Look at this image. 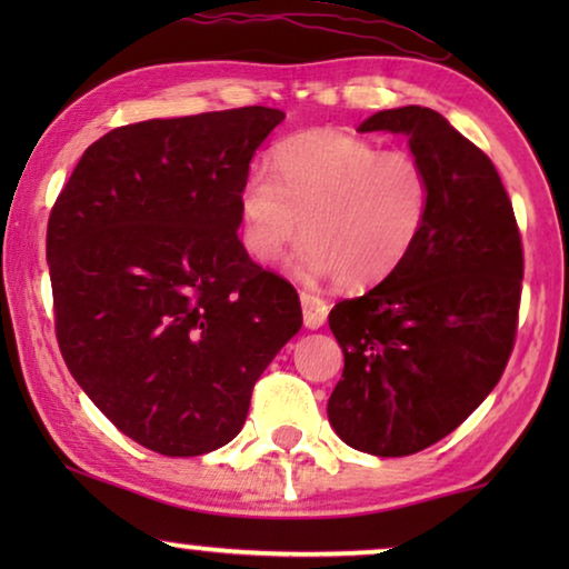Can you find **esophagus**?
Masks as SVG:
<instances>
[{
    "label": "esophagus",
    "mask_w": 569,
    "mask_h": 569,
    "mask_svg": "<svg viewBox=\"0 0 569 569\" xmlns=\"http://www.w3.org/2000/svg\"><path fill=\"white\" fill-rule=\"evenodd\" d=\"M300 302H302V321H306L308 329H321L326 323V316H329V302L310 292H302Z\"/></svg>",
    "instance_id": "obj_1"
}]
</instances>
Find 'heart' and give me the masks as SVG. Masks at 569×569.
Returning <instances> with one entry per match:
<instances>
[{"mask_svg":"<svg viewBox=\"0 0 569 569\" xmlns=\"http://www.w3.org/2000/svg\"><path fill=\"white\" fill-rule=\"evenodd\" d=\"M430 207V170L411 152H383L339 129L300 131L274 144L269 176L253 170L240 183V243L253 261L269 263L302 222L308 240L292 269L365 290L409 259Z\"/></svg>","mask_w":569,"mask_h":569,"instance_id":"1","label":"heart"}]
</instances>
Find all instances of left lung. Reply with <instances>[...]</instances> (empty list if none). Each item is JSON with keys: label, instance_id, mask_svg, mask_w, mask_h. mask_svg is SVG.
Masks as SVG:
<instances>
[{"label": "left lung", "instance_id": "1", "mask_svg": "<svg viewBox=\"0 0 569 569\" xmlns=\"http://www.w3.org/2000/svg\"><path fill=\"white\" fill-rule=\"evenodd\" d=\"M357 131L407 137L432 178L430 220L409 259L329 313L345 352L329 422L349 448L399 458L453 432L502 378L523 248L492 160L438 111L391 108Z\"/></svg>", "mask_w": 569, "mask_h": 569}]
</instances>
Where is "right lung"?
Segmentation results:
<instances>
[{
  "label": "right lung",
  "instance_id": "obj_1",
  "mask_svg": "<svg viewBox=\"0 0 569 569\" xmlns=\"http://www.w3.org/2000/svg\"><path fill=\"white\" fill-rule=\"evenodd\" d=\"M284 113L248 106L119 127L49 217L57 339L90 401L162 456L222 448L302 326L290 282L238 240V189Z\"/></svg>",
  "mask_w": 569,
  "mask_h": 569
}]
</instances>
